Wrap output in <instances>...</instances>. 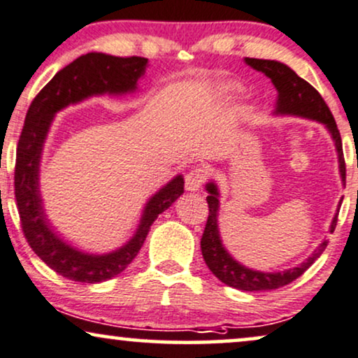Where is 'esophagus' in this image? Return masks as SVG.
Wrapping results in <instances>:
<instances>
[{
    "mask_svg": "<svg viewBox=\"0 0 358 358\" xmlns=\"http://www.w3.org/2000/svg\"><path fill=\"white\" fill-rule=\"evenodd\" d=\"M206 180V171L201 166H193L185 176V187L188 192H196L203 187Z\"/></svg>",
    "mask_w": 358,
    "mask_h": 358,
    "instance_id": "34e87169",
    "label": "esophagus"
}]
</instances>
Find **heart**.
Wrapping results in <instances>:
<instances>
[{
	"instance_id": "b5f03b06",
	"label": "heart",
	"mask_w": 358,
	"mask_h": 358,
	"mask_svg": "<svg viewBox=\"0 0 358 358\" xmlns=\"http://www.w3.org/2000/svg\"><path fill=\"white\" fill-rule=\"evenodd\" d=\"M234 92H236V86L235 85H225V86H222V93L223 94H231Z\"/></svg>"
}]
</instances>
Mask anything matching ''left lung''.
<instances>
[{
	"instance_id": "obj_1",
	"label": "left lung",
	"mask_w": 358,
	"mask_h": 358,
	"mask_svg": "<svg viewBox=\"0 0 358 358\" xmlns=\"http://www.w3.org/2000/svg\"><path fill=\"white\" fill-rule=\"evenodd\" d=\"M245 63L252 66L253 70L262 71L265 76L272 80L275 90H277V103H275L273 115L300 116V118L313 120V122L324 124L327 130H329L331 140H334L335 150H337L340 178H342V183L345 185V160H343L342 138H340L337 123H335L334 116H331L329 106H327L324 98L320 96V93L303 78H300L290 66L275 62V59L245 58ZM205 190L208 192L206 201H208L210 213L200 242L201 255H203V260L210 268V272L228 287L238 288V290L243 292H265L285 287L299 278L324 253L327 243H329L327 240H324L313 250V253L307 260L294 266V268L283 270V272H262V270L248 268L247 265L240 264L235 257H231L222 242L220 227H218V212H220L218 185L213 180H210L205 185ZM340 205H342V200L338 201L337 213L331 218L329 228L330 234H334L335 225H337Z\"/></svg>"
}]
</instances>
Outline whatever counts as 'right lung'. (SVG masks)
Instances as JSON below:
<instances>
[{
	"instance_id": "add662e5",
	"label": "right lung",
	"mask_w": 358,
	"mask_h": 358,
	"mask_svg": "<svg viewBox=\"0 0 358 358\" xmlns=\"http://www.w3.org/2000/svg\"><path fill=\"white\" fill-rule=\"evenodd\" d=\"M146 63L148 59L140 56L120 58L106 53H86L56 73L36 94L27 113L15 168V196L21 227L33 252L51 270L73 282L98 283L122 273L143 247L158 215L170 208L183 193L185 180L182 175H176L148 198L131 238L108 253H88L68 243L50 223L43 205L40 163L55 115L92 96L135 93L138 80L145 75Z\"/></svg>"
}]
</instances>
